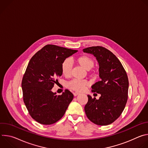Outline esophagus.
I'll return each mask as SVG.
<instances>
[{
  "label": "esophagus",
  "instance_id": "esophagus-1",
  "mask_svg": "<svg viewBox=\"0 0 148 148\" xmlns=\"http://www.w3.org/2000/svg\"><path fill=\"white\" fill-rule=\"evenodd\" d=\"M73 94H74V96H77V95H78V94H79V93L78 92H73Z\"/></svg>",
  "mask_w": 148,
  "mask_h": 148
}]
</instances>
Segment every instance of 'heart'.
I'll return each mask as SVG.
<instances>
[{
  "instance_id": "heart-1",
  "label": "heart",
  "mask_w": 148,
  "mask_h": 148,
  "mask_svg": "<svg viewBox=\"0 0 148 148\" xmlns=\"http://www.w3.org/2000/svg\"><path fill=\"white\" fill-rule=\"evenodd\" d=\"M75 61L79 66L86 70H90L94 66V60L87 56H79ZM61 69L63 75L66 77H70L72 72V63L71 61L69 59L64 60L62 62ZM89 85L90 83L88 81L78 79H74L67 84L69 88L77 91L85 90Z\"/></svg>"
}]
</instances>
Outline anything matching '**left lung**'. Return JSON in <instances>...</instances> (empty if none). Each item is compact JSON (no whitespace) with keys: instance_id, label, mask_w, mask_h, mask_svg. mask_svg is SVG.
Listing matches in <instances>:
<instances>
[{"instance_id":"1","label":"left lung","mask_w":148,"mask_h":148,"mask_svg":"<svg viewBox=\"0 0 148 148\" xmlns=\"http://www.w3.org/2000/svg\"><path fill=\"white\" fill-rule=\"evenodd\" d=\"M94 55L99 64V81L92 86V91L101 94L98 99L88 95L84 107L87 118L98 125H108L118 119L128 99L129 81L126 73L118 58L101 46L83 49Z\"/></svg>"}]
</instances>
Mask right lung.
<instances>
[{"label": "right lung", "instance_id": "obj_1", "mask_svg": "<svg viewBox=\"0 0 148 148\" xmlns=\"http://www.w3.org/2000/svg\"><path fill=\"white\" fill-rule=\"evenodd\" d=\"M78 51L48 45L30 59L23 75V101L31 116L43 125H51L64 115L74 95L68 90L57 95L51 89L62 75V61Z\"/></svg>", "mask_w": 148, "mask_h": 148}]
</instances>
